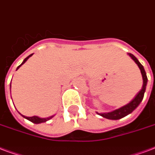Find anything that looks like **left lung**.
I'll return each mask as SVG.
<instances>
[{"mask_svg":"<svg viewBox=\"0 0 155 155\" xmlns=\"http://www.w3.org/2000/svg\"><path fill=\"white\" fill-rule=\"evenodd\" d=\"M128 54L130 55L132 60H134L136 64L138 65V67L140 69V72H141V74H142L143 78V86L142 89L139 92L137 93V95L135 96V98L132 100V101L128 103L126 105L121 107L119 109H116L114 111H112V112L109 113H104V114H99L97 113L99 115H101L102 117H105V118H108V119H113V120H117V119H120L122 117H125L129 114H131L133 110H134L136 108H137L138 105L140 104V103L141 102V101L143 100V97H144V94H145V88H146V84H147V76H146V73H145V69H144V67L142 66V64L138 61L137 58L133 55L131 53H128Z\"/></svg>","mask_w":155,"mask_h":155,"instance_id":"8db88e82","label":"left lung"}]
</instances>
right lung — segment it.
Wrapping results in <instances>:
<instances>
[{
    "mask_svg": "<svg viewBox=\"0 0 155 155\" xmlns=\"http://www.w3.org/2000/svg\"><path fill=\"white\" fill-rule=\"evenodd\" d=\"M32 54H30V55H28V56L27 57L26 59H24V61H23V63H22V64H21L19 65V66H18V68H17V69H18V68H19V67H20L21 65L24 64V63L26 62L27 60H28V59L29 57L32 56ZM22 116H23V117H25V118H27L28 120L31 121V122H32V123H44V122H46V121L49 120V119H51V117H53V116H51V117H46V118H41V117H37V116H32V117H25V116H24V115H22Z\"/></svg>",
    "mask_w": 155,
    "mask_h": 155,
    "instance_id": "1",
    "label": "right lung"
}]
</instances>
